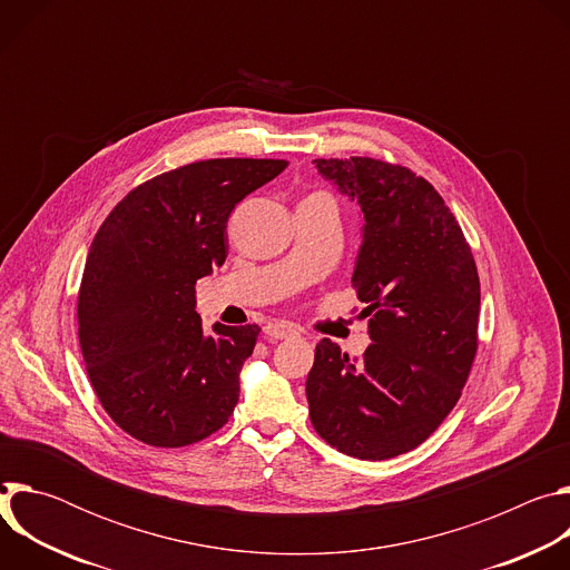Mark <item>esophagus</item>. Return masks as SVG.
I'll return each mask as SVG.
<instances>
[{"instance_id": "esophagus-1", "label": "esophagus", "mask_w": 570, "mask_h": 570, "mask_svg": "<svg viewBox=\"0 0 570 570\" xmlns=\"http://www.w3.org/2000/svg\"><path fill=\"white\" fill-rule=\"evenodd\" d=\"M264 332L273 341H284V338L297 336V330L293 327V324H288V322H271Z\"/></svg>"}]
</instances>
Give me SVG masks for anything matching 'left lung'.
I'll return each instance as SVG.
<instances>
[{"label":"left lung","instance_id":"obj_1","mask_svg":"<svg viewBox=\"0 0 570 570\" xmlns=\"http://www.w3.org/2000/svg\"><path fill=\"white\" fill-rule=\"evenodd\" d=\"M315 167L365 216L352 286L372 343L361 358L330 338L315 345L308 415L341 453L387 460L429 440L462 394L478 352V268L455 216L422 176L374 157Z\"/></svg>","mask_w":570,"mask_h":570}]
</instances>
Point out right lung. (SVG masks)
<instances>
[{"mask_svg":"<svg viewBox=\"0 0 570 570\" xmlns=\"http://www.w3.org/2000/svg\"><path fill=\"white\" fill-rule=\"evenodd\" d=\"M286 159L218 157L159 174L99 227L78 288V341L110 420L161 449L223 429L257 324L203 332L196 282L225 264L232 209Z\"/></svg>","mask_w":570,"mask_h":570,"instance_id":"right-lung-1","label":"right lung"}]
</instances>
